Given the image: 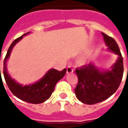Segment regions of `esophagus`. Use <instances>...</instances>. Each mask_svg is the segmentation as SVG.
Instances as JSON below:
<instances>
[{"label":"esophagus","mask_w":128,"mask_h":128,"mask_svg":"<svg viewBox=\"0 0 128 128\" xmlns=\"http://www.w3.org/2000/svg\"><path fill=\"white\" fill-rule=\"evenodd\" d=\"M74 72V69L71 66H68L67 68V73H72Z\"/></svg>","instance_id":"34e87169"}]
</instances>
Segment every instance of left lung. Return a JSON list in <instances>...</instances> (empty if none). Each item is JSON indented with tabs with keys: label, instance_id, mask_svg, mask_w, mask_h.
I'll use <instances>...</instances> for the list:
<instances>
[{
	"label": "left lung",
	"instance_id": "left-lung-1",
	"mask_svg": "<svg viewBox=\"0 0 128 128\" xmlns=\"http://www.w3.org/2000/svg\"><path fill=\"white\" fill-rule=\"evenodd\" d=\"M102 34L108 49L119 57L111 70L108 71L101 72L91 63L76 69L78 78L75 88L76 97L82 103L89 105L110 97L119 88L123 77V57L119 46L113 38L103 32Z\"/></svg>",
	"mask_w": 128,
	"mask_h": 128
}]
</instances>
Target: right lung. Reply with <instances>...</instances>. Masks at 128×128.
Listing matches in <instances>:
<instances>
[{
	"label": "right lung",
	"mask_w": 128,
	"mask_h": 128,
	"mask_svg": "<svg viewBox=\"0 0 128 128\" xmlns=\"http://www.w3.org/2000/svg\"><path fill=\"white\" fill-rule=\"evenodd\" d=\"M27 34H28V32L26 33L14 40L9 47L4 60L3 74L8 87L16 97L22 101L37 104L42 103L50 97V96L52 95V93L54 91L56 83L60 79H62L66 74V68L63 69L62 71H58L56 69H51L40 81L32 85L23 86L22 85L18 84L13 79H12L7 72L6 61L9 58L11 50L15 44L22 38L23 36Z\"/></svg>",
	"instance_id": "obj_1"
}]
</instances>
